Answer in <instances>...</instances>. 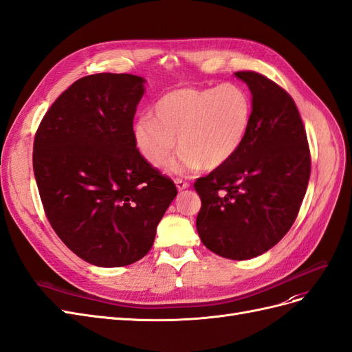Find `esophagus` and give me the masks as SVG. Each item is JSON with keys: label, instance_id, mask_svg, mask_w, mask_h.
I'll list each match as a JSON object with an SVG mask.
<instances>
[{"label": "esophagus", "instance_id": "34e87169", "mask_svg": "<svg viewBox=\"0 0 352 352\" xmlns=\"http://www.w3.org/2000/svg\"><path fill=\"white\" fill-rule=\"evenodd\" d=\"M175 186H177L178 190H186V188L190 187V184L187 182H184V179H182V178H175Z\"/></svg>", "mask_w": 352, "mask_h": 352}]
</instances>
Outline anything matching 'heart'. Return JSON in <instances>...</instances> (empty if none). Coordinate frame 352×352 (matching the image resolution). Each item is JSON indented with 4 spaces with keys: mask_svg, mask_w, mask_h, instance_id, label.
Wrapping results in <instances>:
<instances>
[{
    "mask_svg": "<svg viewBox=\"0 0 352 352\" xmlns=\"http://www.w3.org/2000/svg\"><path fill=\"white\" fill-rule=\"evenodd\" d=\"M252 119V102L243 87H183L165 93L153 116L137 119L135 147L147 162L162 166L178 147L183 150L169 169L190 174L204 166L215 169L232 159L242 146Z\"/></svg>",
    "mask_w": 352,
    "mask_h": 352,
    "instance_id": "heart-1",
    "label": "heart"
}]
</instances>
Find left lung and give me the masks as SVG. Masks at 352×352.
Listing matches in <instances>:
<instances>
[{"mask_svg":"<svg viewBox=\"0 0 352 352\" xmlns=\"http://www.w3.org/2000/svg\"><path fill=\"white\" fill-rule=\"evenodd\" d=\"M252 119L236 155L196 179L202 243L228 259H250L283 239L298 217L311 174L305 126L294 98L267 76L240 70Z\"/></svg>","mask_w":352,"mask_h":352,"instance_id":"8db88e82","label":"left lung"}]
</instances>
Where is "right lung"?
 <instances>
[{"label": "right lung", "mask_w": 352, "mask_h": 352, "mask_svg": "<svg viewBox=\"0 0 352 352\" xmlns=\"http://www.w3.org/2000/svg\"><path fill=\"white\" fill-rule=\"evenodd\" d=\"M143 84L129 74L78 79L47 110L34 140V174L50 226L98 267L142 259L177 196L173 179L134 143Z\"/></svg>", "instance_id": "add662e5"}]
</instances>
